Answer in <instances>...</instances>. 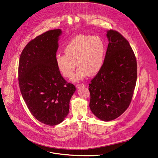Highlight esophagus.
I'll list each match as a JSON object with an SVG mask.
<instances>
[{
	"mask_svg": "<svg viewBox=\"0 0 158 158\" xmlns=\"http://www.w3.org/2000/svg\"><path fill=\"white\" fill-rule=\"evenodd\" d=\"M84 85H85L84 84H76V87L77 89H79V88H80L81 87H84Z\"/></svg>",
	"mask_w": 158,
	"mask_h": 158,
	"instance_id": "1",
	"label": "esophagus"
}]
</instances>
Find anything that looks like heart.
<instances>
[{
    "label": "heart",
    "mask_w": 158,
    "mask_h": 158,
    "mask_svg": "<svg viewBox=\"0 0 158 158\" xmlns=\"http://www.w3.org/2000/svg\"><path fill=\"white\" fill-rule=\"evenodd\" d=\"M64 54L56 56L58 69L65 77L73 76V81L84 79L89 74H97L102 68L106 55V45L99 36L79 34L72 39L64 48Z\"/></svg>",
    "instance_id": "1"
}]
</instances>
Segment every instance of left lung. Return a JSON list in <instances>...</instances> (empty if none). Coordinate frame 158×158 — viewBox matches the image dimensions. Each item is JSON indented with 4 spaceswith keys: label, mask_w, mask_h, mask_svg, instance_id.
<instances>
[{
    "label": "left lung",
    "mask_w": 158,
    "mask_h": 158,
    "mask_svg": "<svg viewBox=\"0 0 158 158\" xmlns=\"http://www.w3.org/2000/svg\"><path fill=\"white\" fill-rule=\"evenodd\" d=\"M109 40L101 70L89 84L92 112L100 119L110 121L129 106L137 78V64L128 40L117 31L107 32Z\"/></svg>",
    "instance_id": "8db88e82"
}]
</instances>
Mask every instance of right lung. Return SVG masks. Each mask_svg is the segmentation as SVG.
Listing matches in <instances>:
<instances>
[{
  "mask_svg": "<svg viewBox=\"0 0 158 158\" xmlns=\"http://www.w3.org/2000/svg\"><path fill=\"white\" fill-rule=\"evenodd\" d=\"M60 29L48 31L29 41L19 61L18 82L23 98L32 116L48 126L67 116L75 86L63 77L56 63Z\"/></svg>",
  "mask_w": 158,
  "mask_h": 158,
  "instance_id": "1",
  "label": "right lung"
}]
</instances>
